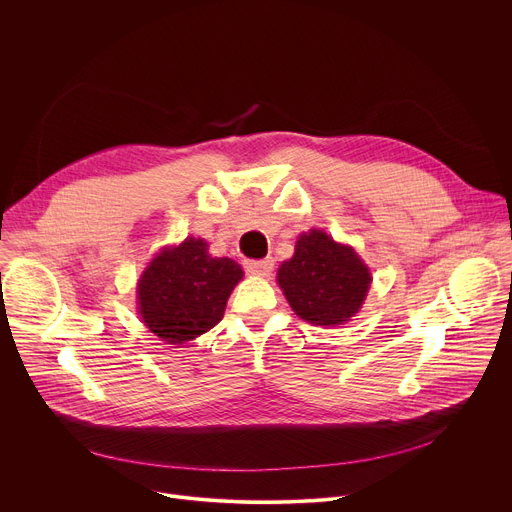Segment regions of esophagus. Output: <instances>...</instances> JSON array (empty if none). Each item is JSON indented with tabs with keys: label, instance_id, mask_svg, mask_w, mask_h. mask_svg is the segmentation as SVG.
<instances>
[{
	"label": "esophagus",
	"instance_id": "obj_1",
	"mask_svg": "<svg viewBox=\"0 0 512 512\" xmlns=\"http://www.w3.org/2000/svg\"><path fill=\"white\" fill-rule=\"evenodd\" d=\"M245 269L253 275H269L273 269V259H247Z\"/></svg>",
	"mask_w": 512,
	"mask_h": 512
}]
</instances>
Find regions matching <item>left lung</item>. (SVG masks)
<instances>
[{
  "instance_id": "8db88e82",
  "label": "left lung",
  "mask_w": 512,
  "mask_h": 512,
  "mask_svg": "<svg viewBox=\"0 0 512 512\" xmlns=\"http://www.w3.org/2000/svg\"><path fill=\"white\" fill-rule=\"evenodd\" d=\"M277 281L302 320L334 326L358 312L367 298L371 273L354 249L312 231L298 239L294 257L281 263Z\"/></svg>"
}]
</instances>
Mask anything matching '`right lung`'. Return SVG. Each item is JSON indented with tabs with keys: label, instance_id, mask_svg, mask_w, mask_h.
Instances as JSON below:
<instances>
[{
	"label": "right lung",
	"instance_id": "right-lung-1",
	"mask_svg": "<svg viewBox=\"0 0 512 512\" xmlns=\"http://www.w3.org/2000/svg\"><path fill=\"white\" fill-rule=\"evenodd\" d=\"M243 269L229 257H210L202 239L162 251L137 283L139 314L168 344H184L223 320Z\"/></svg>",
	"mask_w": 512,
	"mask_h": 512
}]
</instances>
